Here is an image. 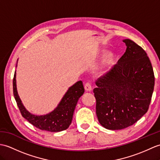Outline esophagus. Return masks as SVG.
Wrapping results in <instances>:
<instances>
[{"label": "esophagus", "mask_w": 160, "mask_h": 160, "mask_svg": "<svg viewBox=\"0 0 160 160\" xmlns=\"http://www.w3.org/2000/svg\"><path fill=\"white\" fill-rule=\"evenodd\" d=\"M84 88H85V90H86L87 91H91L92 90V87H91V84L89 83V82H87V83L85 84Z\"/></svg>", "instance_id": "34e87169"}]
</instances>
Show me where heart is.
I'll return each instance as SVG.
<instances>
[{
  "label": "heart",
  "instance_id": "obj_1",
  "mask_svg": "<svg viewBox=\"0 0 160 160\" xmlns=\"http://www.w3.org/2000/svg\"><path fill=\"white\" fill-rule=\"evenodd\" d=\"M106 52V50L101 49L99 50L97 52V56L98 57H100V56L103 55ZM117 56L114 52L110 51L103 56V57L100 62L99 67H98V71L100 73H104L106 70L110 68H111L113 65H114L115 62H116Z\"/></svg>",
  "mask_w": 160,
  "mask_h": 160
}]
</instances>
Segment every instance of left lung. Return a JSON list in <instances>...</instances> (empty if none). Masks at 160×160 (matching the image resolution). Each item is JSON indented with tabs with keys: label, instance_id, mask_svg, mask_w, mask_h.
<instances>
[{
	"label": "left lung",
	"instance_id": "8db88e82",
	"mask_svg": "<svg viewBox=\"0 0 160 160\" xmlns=\"http://www.w3.org/2000/svg\"><path fill=\"white\" fill-rule=\"evenodd\" d=\"M122 42L127 46L125 52L97 80L93 90L98 121L111 130L132 125L147 112L155 84L146 52L130 39Z\"/></svg>",
	"mask_w": 160,
	"mask_h": 160
}]
</instances>
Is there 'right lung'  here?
Listing matches in <instances>:
<instances>
[{"label":"right lung","mask_w":160,"mask_h":160,"mask_svg":"<svg viewBox=\"0 0 160 160\" xmlns=\"http://www.w3.org/2000/svg\"><path fill=\"white\" fill-rule=\"evenodd\" d=\"M13 88L14 98L22 117L37 128L50 132H61L69 128L78 101L84 92L82 82H77L68 88L54 110L46 114L35 115L28 112L22 103L17 91L16 72L13 80Z\"/></svg>","instance_id":"right-lung-1"}]
</instances>
